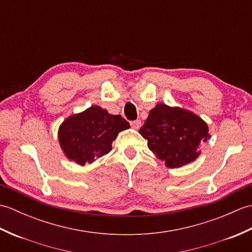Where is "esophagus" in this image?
Wrapping results in <instances>:
<instances>
[{
	"mask_svg": "<svg viewBox=\"0 0 252 252\" xmlns=\"http://www.w3.org/2000/svg\"><path fill=\"white\" fill-rule=\"evenodd\" d=\"M142 126V122L141 120H134V121H131V126L133 127V129L135 130H138Z\"/></svg>",
	"mask_w": 252,
	"mask_h": 252,
	"instance_id": "esophagus-1",
	"label": "esophagus"
}]
</instances>
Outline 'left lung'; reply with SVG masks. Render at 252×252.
<instances>
[{
    "instance_id": "1",
    "label": "left lung",
    "mask_w": 252,
    "mask_h": 252,
    "mask_svg": "<svg viewBox=\"0 0 252 252\" xmlns=\"http://www.w3.org/2000/svg\"><path fill=\"white\" fill-rule=\"evenodd\" d=\"M147 146L168 168H181L200 155L210 134L207 123L194 112L157 104L140 130Z\"/></svg>"
}]
</instances>
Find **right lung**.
<instances>
[{
  "mask_svg": "<svg viewBox=\"0 0 252 252\" xmlns=\"http://www.w3.org/2000/svg\"><path fill=\"white\" fill-rule=\"evenodd\" d=\"M129 127V122L120 115H111L93 105L63 120L58 127V142L70 161L91 164L108 154L119 132Z\"/></svg>",
  "mask_w": 252,
  "mask_h": 252,
  "instance_id": "add662e5",
  "label": "right lung"
}]
</instances>
